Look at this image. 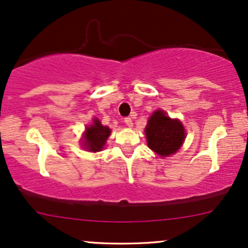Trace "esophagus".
I'll return each instance as SVG.
<instances>
[{"label": "esophagus", "mask_w": 248, "mask_h": 248, "mask_svg": "<svg viewBox=\"0 0 248 248\" xmlns=\"http://www.w3.org/2000/svg\"><path fill=\"white\" fill-rule=\"evenodd\" d=\"M124 122H126V124H127L128 127H132L133 126V121H132V119L129 118V116L124 118Z\"/></svg>", "instance_id": "1"}]
</instances>
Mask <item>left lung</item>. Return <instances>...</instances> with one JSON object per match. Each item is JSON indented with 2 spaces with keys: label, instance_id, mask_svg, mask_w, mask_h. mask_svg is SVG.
Instances as JSON below:
<instances>
[{
  "label": "left lung",
  "instance_id": "obj_1",
  "mask_svg": "<svg viewBox=\"0 0 248 248\" xmlns=\"http://www.w3.org/2000/svg\"><path fill=\"white\" fill-rule=\"evenodd\" d=\"M144 132L148 147L162 157L175 154L186 139V132L181 121L176 119L172 120L160 109L150 116Z\"/></svg>",
  "mask_w": 248,
  "mask_h": 248
}]
</instances>
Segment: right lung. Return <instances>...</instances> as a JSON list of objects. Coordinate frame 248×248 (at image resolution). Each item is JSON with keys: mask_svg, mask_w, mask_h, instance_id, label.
<instances>
[{"mask_svg": "<svg viewBox=\"0 0 248 248\" xmlns=\"http://www.w3.org/2000/svg\"><path fill=\"white\" fill-rule=\"evenodd\" d=\"M110 129L106 126H102L98 119L93 120V124L86 128L85 133L84 146L90 152H100L106 143L107 138L109 136Z\"/></svg>", "mask_w": 248, "mask_h": 248, "instance_id": "obj_1", "label": "right lung"}]
</instances>
